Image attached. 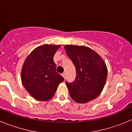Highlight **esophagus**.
<instances>
[{
	"mask_svg": "<svg viewBox=\"0 0 132 132\" xmlns=\"http://www.w3.org/2000/svg\"><path fill=\"white\" fill-rule=\"evenodd\" d=\"M61 75H62V76L65 79V73H63L62 74H61Z\"/></svg>",
	"mask_w": 132,
	"mask_h": 132,
	"instance_id": "esophagus-1",
	"label": "esophagus"
}]
</instances>
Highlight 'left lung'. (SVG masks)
Wrapping results in <instances>:
<instances>
[{
    "label": "left lung",
    "mask_w": 132,
    "mask_h": 132,
    "mask_svg": "<svg viewBox=\"0 0 132 132\" xmlns=\"http://www.w3.org/2000/svg\"><path fill=\"white\" fill-rule=\"evenodd\" d=\"M64 48L76 69L75 80L65 82L71 97L79 103L96 98L103 90L108 75L103 59L85 46L67 45Z\"/></svg>",
    "instance_id": "obj_1"
}]
</instances>
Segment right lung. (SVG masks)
I'll list each match as a JSON object with an SVG mask.
<instances>
[{"mask_svg": "<svg viewBox=\"0 0 132 132\" xmlns=\"http://www.w3.org/2000/svg\"><path fill=\"white\" fill-rule=\"evenodd\" d=\"M60 45H45L34 50L23 65L21 79L24 88L36 100L47 101L64 78L56 71L53 57Z\"/></svg>", "mask_w": 132, "mask_h": 132, "instance_id": "obj_1", "label": "right lung"}]
</instances>
